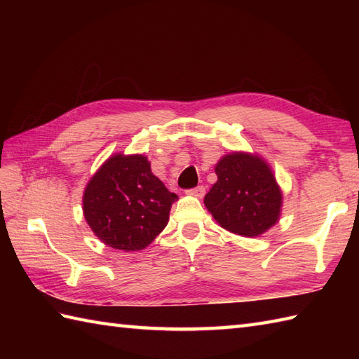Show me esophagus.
I'll return each instance as SVG.
<instances>
[{"label":"esophagus","instance_id":"1","mask_svg":"<svg viewBox=\"0 0 359 359\" xmlns=\"http://www.w3.org/2000/svg\"><path fill=\"white\" fill-rule=\"evenodd\" d=\"M187 193H188L189 196H194V197H203V194H205V187L201 185V187L191 188V189H188Z\"/></svg>","mask_w":359,"mask_h":359}]
</instances>
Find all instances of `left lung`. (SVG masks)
Returning a JSON list of instances; mask_svg holds the SVG:
<instances>
[{"label": "left lung", "mask_w": 359, "mask_h": 359, "mask_svg": "<svg viewBox=\"0 0 359 359\" xmlns=\"http://www.w3.org/2000/svg\"><path fill=\"white\" fill-rule=\"evenodd\" d=\"M215 171L217 182L203 202L220 226L256 238L278 222L282 191L262 157L231 152L219 160Z\"/></svg>", "instance_id": "left-lung-1"}]
</instances>
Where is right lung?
<instances>
[{"label": "right lung", "mask_w": 359, "mask_h": 359, "mask_svg": "<svg viewBox=\"0 0 359 359\" xmlns=\"http://www.w3.org/2000/svg\"><path fill=\"white\" fill-rule=\"evenodd\" d=\"M177 194L168 191L142 154H114L90 177L83 215L108 247L139 251L162 233Z\"/></svg>", "instance_id": "obj_1"}]
</instances>
